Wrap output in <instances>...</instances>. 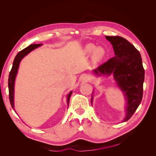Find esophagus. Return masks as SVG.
Instances as JSON below:
<instances>
[{
  "mask_svg": "<svg viewBox=\"0 0 156 156\" xmlns=\"http://www.w3.org/2000/svg\"><path fill=\"white\" fill-rule=\"evenodd\" d=\"M90 79V77L87 74H84L82 75V79L84 80V81H88Z\"/></svg>",
  "mask_w": 156,
  "mask_h": 156,
  "instance_id": "obj_1",
  "label": "esophagus"
}]
</instances>
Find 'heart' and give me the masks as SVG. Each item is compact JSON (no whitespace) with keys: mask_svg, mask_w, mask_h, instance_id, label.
Here are the masks:
<instances>
[{"mask_svg":"<svg viewBox=\"0 0 156 156\" xmlns=\"http://www.w3.org/2000/svg\"><path fill=\"white\" fill-rule=\"evenodd\" d=\"M85 51L87 53L90 54L93 53V56L95 60H101L105 56V50L101 47H98L96 48V46L94 44H88L86 46Z\"/></svg>","mask_w":156,"mask_h":156,"instance_id":"b5f03b06","label":"heart"}]
</instances>
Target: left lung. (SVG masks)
<instances>
[{
    "mask_svg": "<svg viewBox=\"0 0 156 156\" xmlns=\"http://www.w3.org/2000/svg\"><path fill=\"white\" fill-rule=\"evenodd\" d=\"M105 37L112 45L116 56L98 66L94 73L99 75L113 74L127 99L126 122L134 114L142 101L144 81L142 58L139 51L124 37Z\"/></svg>",
    "mask_w": 156,
    "mask_h": 156,
    "instance_id": "1",
    "label": "left lung"
}]
</instances>
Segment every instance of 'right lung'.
<instances>
[{
  "label": "right lung",
  "mask_w": 156,
  "mask_h": 156,
  "mask_svg": "<svg viewBox=\"0 0 156 156\" xmlns=\"http://www.w3.org/2000/svg\"><path fill=\"white\" fill-rule=\"evenodd\" d=\"M42 44H32L29 45L27 48L23 49L20 52H19L17 55L16 56L15 58H14L13 66L12 69L9 74V77H8V89H9V99H10V102L11 106L13 109H14V103H13V92H14V82H15V79L17 73V70L19 68V65L21 62V59L26 56L28 53H29L30 51L34 50V49L38 48L39 46L41 45ZM72 92H70L69 94L68 95L67 97V103L68 105H69V98L71 95H72Z\"/></svg>",
  "instance_id": "add662e5"
}]
</instances>
